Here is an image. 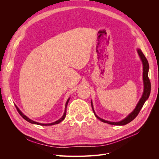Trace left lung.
<instances>
[{"label":"left lung","mask_w":159,"mask_h":159,"mask_svg":"<svg viewBox=\"0 0 159 159\" xmlns=\"http://www.w3.org/2000/svg\"><path fill=\"white\" fill-rule=\"evenodd\" d=\"M137 52H138V54H139V57H140V59H141V60L142 61V64H143V81L144 89H143V95L141 96V98L140 99H139L135 108L134 109L133 111L130 114H129L125 118L121 120V121H117V122H112V121H107V120L103 119L102 118H100L99 117H98L95 112L93 105V102H92V101H91V107H92L93 111L95 115V117L103 123H108L110 125H126L131 121H132L137 116L139 111H140L141 109H142L144 103H145L146 101L148 99L149 95H150L151 82H150V80H149L148 77V70H149L148 62L145 57V55L143 54V53L141 52V50L140 49H137Z\"/></svg>","instance_id":"8db88e82"}]
</instances>
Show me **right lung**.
Wrapping results in <instances>:
<instances>
[{"instance_id":"right-lung-1","label":"right lung","mask_w":159,"mask_h":159,"mask_svg":"<svg viewBox=\"0 0 159 159\" xmlns=\"http://www.w3.org/2000/svg\"><path fill=\"white\" fill-rule=\"evenodd\" d=\"M70 99V98H68V99L67 100V102H66V105H65V111H64V113L63 116H62L60 119L57 120V121H55V122L51 123H38V122H36V121H33V120H32V119H29V118H28L27 116H26V115H25V114H24L20 109H19V108L16 106V109H17V110H18V111L19 114H20V115H21V116H22L24 119H25L26 120V121H27L28 122H29V123H32V124L39 125H42V126L53 125H56V124H58V123H60L61 121H63V120L65 119V117H66V108H67V105H68V102H69Z\"/></svg>"}]
</instances>
